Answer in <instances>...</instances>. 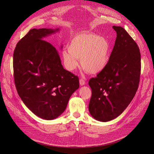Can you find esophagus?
Returning <instances> with one entry per match:
<instances>
[{
    "label": "esophagus",
    "instance_id": "1",
    "mask_svg": "<svg viewBox=\"0 0 154 154\" xmlns=\"http://www.w3.org/2000/svg\"><path fill=\"white\" fill-rule=\"evenodd\" d=\"M79 83H80V85L83 86V85H84L85 84V81L83 79H80V80H79Z\"/></svg>",
    "mask_w": 154,
    "mask_h": 154
}]
</instances>
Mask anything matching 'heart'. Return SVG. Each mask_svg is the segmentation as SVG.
<instances>
[{
    "mask_svg": "<svg viewBox=\"0 0 154 154\" xmlns=\"http://www.w3.org/2000/svg\"><path fill=\"white\" fill-rule=\"evenodd\" d=\"M112 47L109 40L104 37L89 32L75 35L70 40L67 51L62 52L66 67L74 71L79 66L87 72L97 74L106 68L110 61Z\"/></svg>",
    "mask_w": 154,
    "mask_h": 154,
    "instance_id": "b5f03b06",
    "label": "heart"
}]
</instances>
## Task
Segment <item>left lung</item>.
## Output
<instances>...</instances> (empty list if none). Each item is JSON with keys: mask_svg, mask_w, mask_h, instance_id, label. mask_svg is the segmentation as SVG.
<instances>
[{"mask_svg": "<svg viewBox=\"0 0 154 154\" xmlns=\"http://www.w3.org/2000/svg\"><path fill=\"white\" fill-rule=\"evenodd\" d=\"M117 33L106 68L90 79L92 97L88 110L100 122L117 118L131 102L138 89L140 75L139 48L122 27H112Z\"/></svg>", "mask_w": 154, "mask_h": 154, "instance_id": "8db88e82", "label": "left lung"}]
</instances>
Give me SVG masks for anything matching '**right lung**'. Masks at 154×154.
Listing matches in <instances>:
<instances>
[{
	"instance_id": "obj_1",
	"label": "right lung",
	"mask_w": 154,
	"mask_h": 154,
	"mask_svg": "<svg viewBox=\"0 0 154 154\" xmlns=\"http://www.w3.org/2000/svg\"><path fill=\"white\" fill-rule=\"evenodd\" d=\"M59 30L31 29L17 43L14 52L17 93L32 112L45 120L60 116L70 96L79 88L78 77L63 69L57 51L44 40Z\"/></svg>"
}]
</instances>
